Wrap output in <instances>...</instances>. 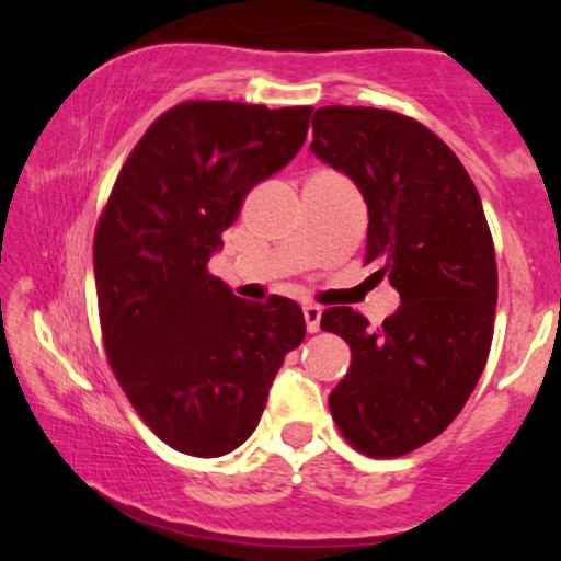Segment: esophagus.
<instances>
[{"label":"esophagus","instance_id":"obj_1","mask_svg":"<svg viewBox=\"0 0 561 561\" xmlns=\"http://www.w3.org/2000/svg\"><path fill=\"white\" fill-rule=\"evenodd\" d=\"M304 319H306V329H309V334H317L319 332V321H321L319 306H304Z\"/></svg>","mask_w":561,"mask_h":561}]
</instances>
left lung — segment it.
<instances>
[{"instance_id":"1","label":"left lung","mask_w":561,"mask_h":561,"mask_svg":"<svg viewBox=\"0 0 561 561\" xmlns=\"http://www.w3.org/2000/svg\"><path fill=\"white\" fill-rule=\"evenodd\" d=\"M313 156L357 183L367 204L365 265L401 306L373 329L347 306L321 329L352 350L329 411L344 439L390 459L439 436L485 370L497 304L493 234L459 158L421 122L375 106L313 112Z\"/></svg>"}]
</instances>
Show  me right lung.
Here are the masks:
<instances>
[{"mask_svg":"<svg viewBox=\"0 0 561 561\" xmlns=\"http://www.w3.org/2000/svg\"><path fill=\"white\" fill-rule=\"evenodd\" d=\"M311 106L183 102L122 165L94 234L102 340L145 424L191 457L255 432L283 357L304 342L298 304L237 298L209 273L244 196L301 150Z\"/></svg>","mask_w":561,"mask_h":561,"instance_id":"1","label":"right lung"}]
</instances>
